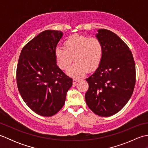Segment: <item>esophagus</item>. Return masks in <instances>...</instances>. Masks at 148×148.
<instances>
[{
    "label": "esophagus",
    "mask_w": 148,
    "mask_h": 148,
    "mask_svg": "<svg viewBox=\"0 0 148 148\" xmlns=\"http://www.w3.org/2000/svg\"><path fill=\"white\" fill-rule=\"evenodd\" d=\"M79 81V79H77V78H74V79H73V83H74V84H76V83H77Z\"/></svg>",
    "instance_id": "34e87169"
}]
</instances>
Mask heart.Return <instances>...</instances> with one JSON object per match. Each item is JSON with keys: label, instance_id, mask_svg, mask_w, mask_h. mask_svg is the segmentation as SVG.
Wrapping results in <instances>:
<instances>
[{"label": "heart", "instance_id": "obj_1", "mask_svg": "<svg viewBox=\"0 0 148 148\" xmlns=\"http://www.w3.org/2000/svg\"><path fill=\"white\" fill-rule=\"evenodd\" d=\"M63 45L64 49H55V58L60 69L67 70L74 58L76 63L67 71V74L72 77H81L88 70H95L102 62L103 46L96 37L74 34L69 36Z\"/></svg>", "mask_w": 148, "mask_h": 148}]
</instances>
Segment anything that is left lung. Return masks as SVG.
Returning a JSON list of instances; mask_svg holds the SVG:
<instances>
[{
  "mask_svg": "<svg viewBox=\"0 0 148 148\" xmlns=\"http://www.w3.org/2000/svg\"><path fill=\"white\" fill-rule=\"evenodd\" d=\"M103 46L102 62L86 79L88 106L96 114L108 117L119 112L130 100L136 84V65L128 46L116 34L98 30Z\"/></svg>",
  "mask_w": 148,
  "mask_h": 148,
  "instance_id": "obj_1",
  "label": "left lung"
}]
</instances>
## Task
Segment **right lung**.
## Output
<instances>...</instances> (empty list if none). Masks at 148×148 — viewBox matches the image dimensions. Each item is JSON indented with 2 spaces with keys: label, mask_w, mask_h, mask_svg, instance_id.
<instances>
[{
  "label": "right lung",
  "mask_w": 148,
  "mask_h": 148,
  "mask_svg": "<svg viewBox=\"0 0 148 148\" xmlns=\"http://www.w3.org/2000/svg\"><path fill=\"white\" fill-rule=\"evenodd\" d=\"M61 31L47 30L22 49L16 69L18 89L29 108L39 115L51 116L64 106L72 79L60 69L55 50Z\"/></svg>",
  "instance_id": "add662e5"
}]
</instances>
